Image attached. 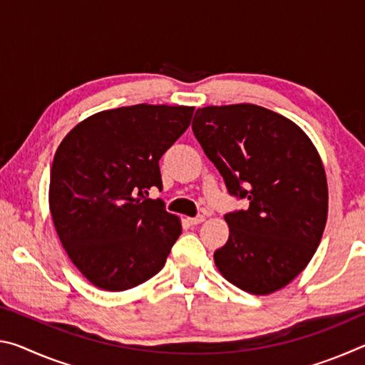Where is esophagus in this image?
I'll return each instance as SVG.
<instances>
[{
    "mask_svg": "<svg viewBox=\"0 0 365 365\" xmlns=\"http://www.w3.org/2000/svg\"><path fill=\"white\" fill-rule=\"evenodd\" d=\"M188 222L191 225H200L201 222H205V215H196V217H190Z\"/></svg>",
    "mask_w": 365,
    "mask_h": 365,
    "instance_id": "esophagus-1",
    "label": "esophagus"
}]
</instances>
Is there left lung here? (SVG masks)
I'll list each match as a JSON object with an SVG mask.
<instances>
[{"mask_svg": "<svg viewBox=\"0 0 365 365\" xmlns=\"http://www.w3.org/2000/svg\"><path fill=\"white\" fill-rule=\"evenodd\" d=\"M191 128L228 193L250 201L246 211L225 214L230 235L214 252L219 272L251 294L287 287L327 224L329 188L316 146L294 122L256 104L201 108Z\"/></svg>", "mask_w": 365, "mask_h": 365, "instance_id": "8db88e82", "label": "left lung"}]
</instances>
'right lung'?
I'll return each mask as SVG.
<instances>
[{
    "instance_id": "1",
    "label": "right lung",
    "mask_w": 365,
    "mask_h": 365,
    "mask_svg": "<svg viewBox=\"0 0 365 365\" xmlns=\"http://www.w3.org/2000/svg\"><path fill=\"white\" fill-rule=\"evenodd\" d=\"M193 110L165 104L101 110L61 141L49 211L67 256L95 287L123 292L164 267L182 224L146 196L163 188L159 159L187 130Z\"/></svg>"
}]
</instances>
